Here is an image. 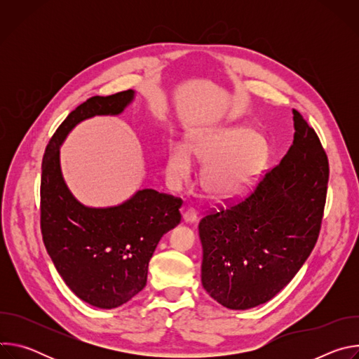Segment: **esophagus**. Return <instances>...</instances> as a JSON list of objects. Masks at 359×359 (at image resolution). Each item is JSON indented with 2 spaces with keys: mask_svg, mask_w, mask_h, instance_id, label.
I'll return each mask as SVG.
<instances>
[{
  "mask_svg": "<svg viewBox=\"0 0 359 359\" xmlns=\"http://www.w3.org/2000/svg\"><path fill=\"white\" fill-rule=\"evenodd\" d=\"M183 220L186 223H196L197 222V212L194 209H187L183 213Z\"/></svg>",
  "mask_w": 359,
  "mask_h": 359,
  "instance_id": "1",
  "label": "esophagus"
}]
</instances>
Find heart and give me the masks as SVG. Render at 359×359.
Returning <instances> with one entry per match:
<instances>
[{"label": "heart", "instance_id": "heart-1", "mask_svg": "<svg viewBox=\"0 0 359 359\" xmlns=\"http://www.w3.org/2000/svg\"><path fill=\"white\" fill-rule=\"evenodd\" d=\"M204 165L201 184L213 198H229L244 191L259 175L267 146L248 128H219L193 133L182 146H172L166 172L173 182H182L190 172V158Z\"/></svg>", "mask_w": 359, "mask_h": 359}]
</instances>
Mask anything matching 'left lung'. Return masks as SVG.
<instances>
[{
    "instance_id": "8db88e82",
    "label": "left lung",
    "mask_w": 359,
    "mask_h": 359,
    "mask_svg": "<svg viewBox=\"0 0 359 359\" xmlns=\"http://www.w3.org/2000/svg\"><path fill=\"white\" fill-rule=\"evenodd\" d=\"M281 162L252 191L204 216L201 284L230 310H247L277 295L311 254L321 229L330 176L325 150L302 115Z\"/></svg>"
}]
</instances>
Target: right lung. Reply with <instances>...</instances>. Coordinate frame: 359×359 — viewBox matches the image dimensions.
Masks as SVG:
<instances>
[{"label":"right lung","instance_id":"1","mask_svg":"<svg viewBox=\"0 0 359 359\" xmlns=\"http://www.w3.org/2000/svg\"><path fill=\"white\" fill-rule=\"evenodd\" d=\"M135 97L128 89L92 96L60 125L42 159L41 233L45 248L69 290L97 309H116L140 292L149 262L165 233L182 219V198L153 189L137 190L114 208H88L69 191L60 146L82 121L119 115Z\"/></svg>","mask_w":359,"mask_h":359}]
</instances>
